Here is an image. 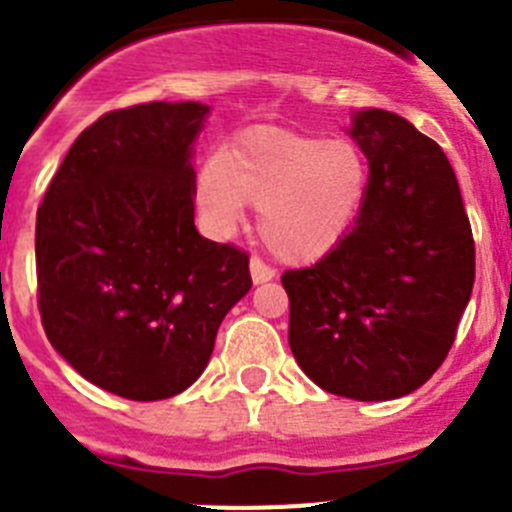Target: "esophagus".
I'll return each mask as SVG.
<instances>
[{"label": "esophagus", "mask_w": 512, "mask_h": 512, "mask_svg": "<svg viewBox=\"0 0 512 512\" xmlns=\"http://www.w3.org/2000/svg\"><path fill=\"white\" fill-rule=\"evenodd\" d=\"M274 277H277V271L271 269V266L266 264L264 259H259V256H251V279H253V284L271 282Z\"/></svg>", "instance_id": "obj_1"}]
</instances>
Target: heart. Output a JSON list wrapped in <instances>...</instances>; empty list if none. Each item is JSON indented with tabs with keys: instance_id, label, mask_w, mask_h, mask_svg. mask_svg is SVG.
Here are the masks:
<instances>
[{
	"instance_id": "heart-1",
	"label": "heart",
	"mask_w": 512,
	"mask_h": 512,
	"mask_svg": "<svg viewBox=\"0 0 512 512\" xmlns=\"http://www.w3.org/2000/svg\"><path fill=\"white\" fill-rule=\"evenodd\" d=\"M369 164L354 140L256 128L210 158L194 197L217 233L243 223L246 202L261 207L266 246L287 261H312L341 241L364 202Z\"/></svg>"
}]
</instances>
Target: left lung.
I'll list each match as a JSON object with an SVG mask.
<instances>
[{
	"label": "left lung",
	"instance_id": "1",
	"mask_svg": "<svg viewBox=\"0 0 512 512\" xmlns=\"http://www.w3.org/2000/svg\"><path fill=\"white\" fill-rule=\"evenodd\" d=\"M348 135L369 158L354 225L315 266L289 269V348L312 382L395 400L433 377L474 287V238L436 140L405 117L361 110Z\"/></svg>",
	"mask_w": 512,
	"mask_h": 512
}]
</instances>
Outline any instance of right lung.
I'll return each mask as SVG.
<instances>
[{
  "label": "right lung",
  "instance_id": "right-lung-1",
  "mask_svg": "<svg viewBox=\"0 0 512 512\" xmlns=\"http://www.w3.org/2000/svg\"><path fill=\"white\" fill-rule=\"evenodd\" d=\"M200 102H148L89 125L35 223L45 336L128 400H166L205 372L217 328L251 289L248 253L194 228Z\"/></svg>",
  "mask_w": 512,
  "mask_h": 512
}]
</instances>
